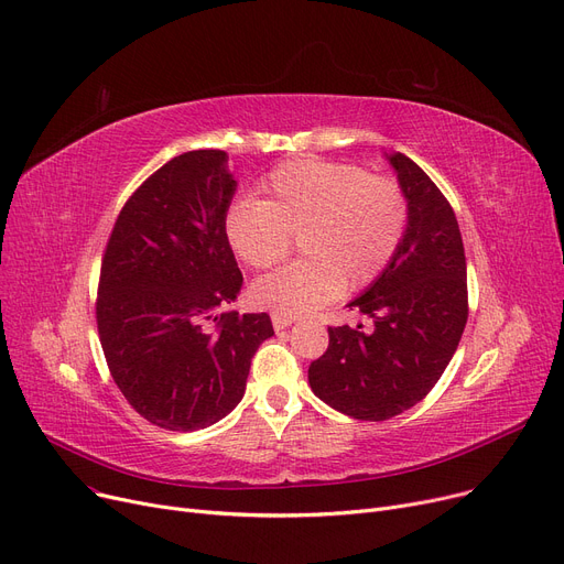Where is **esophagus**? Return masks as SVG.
I'll return each instance as SVG.
<instances>
[{"instance_id":"obj_1","label":"esophagus","mask_w":564,"mask_h":564,"mask_svg":"<svg viewBox=\"0 0 564 564\" xmlns=\"http://www.w3.org/2000/svg\"><path fill=\"white\" fill-rule=\"evenodd\" d=\"M271 321H273V328L275 330H284V328H289L293 324L291 316H282V314H273Z\"/></svg>"}]
</instances>
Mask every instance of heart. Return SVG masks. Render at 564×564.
<instances>
[{"mask_svg": "<svg viewBox=\"0 0 564 564\" xmlns=\"http://www.w3.org/2000/svg\"><path fill=\"white\" fill-rule=\"evenodd\" d=\"M409 223L399 183L356 165L299 158L261 183V199L236 202L225 216L234 252L252 268H271L301 236L299 263L252 286L259 307L282 316L310 314L339 293L377 280L392 261Z\"/></svg>", "mask_w": 564, "mask_h": 564, "instance_id": "b5f03b06", "label": "heart"}]
</instances>
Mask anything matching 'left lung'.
<instances>
[{"mask_svg": "<svg viewBox=\"0 0 564 564\" xmlns=\"http://www.w3.org/2000/svg\"><path fill=\"white\" fill-rule=\"evenodd\" d=\"M409 202L404 238L386 271L346 307L371 318L328 328L326 354L310 365L312 392L356 420H390L443 377L468 318L466 254L449 202L411 158L386 153Z\"/></svg>", "mask_w": 564, "mask_h": 564, "instance_id": "obj_1", "label": "left lung"}]
</instances>
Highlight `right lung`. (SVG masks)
<instances>
[{
	"mask_svg": "<svg viewBox=\"0 0 564 564\" xmlns=\"http://www.w3.org/2000/svg\"><path fill=\"white\" fill-rule=\"evenodd\" d=\"M227 153L187 151L121 208L100 265L96 321L115 383L144 420L197 432L243 399L271 316L221 312L243 275L225 234Z\"/></svg>",
	"mask_w": 564,
	"mask_h": 564,
	"instance_id": "right-lung-1",
	"label": "right lung"
}]
</instances>
